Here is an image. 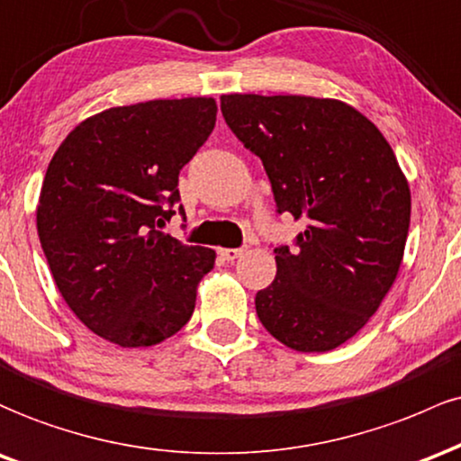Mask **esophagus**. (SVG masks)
Instances as JSON below:
<instances>
[{"label":"esophagus","instance_id":"1","mask_svg":"<svg viewBox=\"0 0 461 461\" xmlns=\"http://www.w3.org/2000/svg\"><path fill=\"white\" fill-rule=\"evenodd\" d=\"M217 255L224 258V261H235L237 257L244 255V250H241V248H220V250H217Z\"/></svg>","mask_w":461,"mask_h":461}]
</instances>
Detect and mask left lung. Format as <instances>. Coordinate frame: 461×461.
<instances>
[{
	"label": "left lung",
	"instance_id": "left-lung-1",
	"mask_svg": "<svg viewBox=\"0 0 461 461\" xmlns=\"http://www.w3.org/2000/svg\"><path fill=\"white\" fill-rule=\"evenodd\" d=\"M230 131L263 161L278 211L304 221L296 248H274L276 276L257 315L298 353H327L366 327L394 285L411 191L394 149L342 100L221 95Z\"/></svg>",
	"mask_w": 461,
	"mask_h": 461
}]
</instances>
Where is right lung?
<instances>
[{
  "label": "right lung",
  "mask_w": 461,
  "mask_h": 461,
  "mask_svg": "<svg viewBox=\"0 0 461 461\" xmlns=\"http://www.w3.org/2000/svg\"><path fill=\"white\" fill-rule=\"evenodd\" d=\"M215 115L213 97L106 108L51 157L36 204L41 246L60 296L106 342L161 344L194 313L215 250L180 244L157 224L174 215L180 169Z\"/></svg>",
  "instance_id": "1"
}]
</instances>
